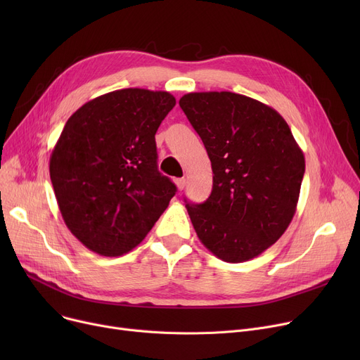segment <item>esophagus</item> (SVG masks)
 Returning a JSON list of instances; mask_svg holds the SVG:
<instances>
[{"instance_id":"1","label":"esophagus","mask_w":360,"mask_h":360,"mask_svg":"<svg viewBox=\"0 0 360 360\" xmlns=\"http://www.w3.org/2000/svg\"><path fill=\"white\" fill-rule=\"evenodd\" d=\"M175 184H176V186H178V190H179V191H182V190H184V188H185L186 179H185V178H178V179L175 181Z\"/></svg>"}]
</instances>
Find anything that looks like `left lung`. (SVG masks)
<instances>
[{
	"instance_id": "left-lung-1",
	"label": "left lung",
	"mask_w": 360,
	"mask_h": 360,
	"mask_svg": "<svg viewBox=\"0 0 360 360\" xmlns=\"http://www.w3.org/2000/svg\"><path fill=\"white\" fill-rule=\"evenodd\" d=\"M213 169V190L186 202L197 236L226 262H243L286 232L305 174L304 151L271 106L232 91L188 93L179 99Z\"/></svg>"
}]
</instances>
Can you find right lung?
Wrapping results in <instances>:
<instances>
[{
	"instance_id": "1",
	"label": "right lung",
	"mask_w": 360,
	"mask_h": 360,
	"mask_svg": "<svg viewBox=\"0 0 360 360\" xmlns=\"http://www.w3.org/2000/svg\"><path fill=\"white\" fill-rule=\"evenodd\" d=\"M175 103L167 91L121 89L68 118L49 175L67 228L90 251L120 257L136 248L175 195L155 140Z\"/></svg>"
}]
</instances>
